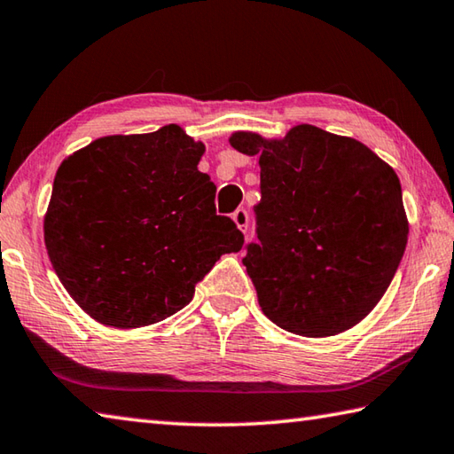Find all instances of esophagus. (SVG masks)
Instances as JSON below:
<instances>
[{
  "label": "esophagus",
  "instance_id": "34e87169",
  "mask_svg": "<svg viewBox=\"0 0 454 454\" xmlns=\"http://www.w3.org/2000/svg\"><path fill=\"white\" fill-rule=\"evenodd\" d=\"M232 220H234V224L242 230V232H246V230H248L250 216H248V212H246L244 208H238V210L232 214Z\"/></svg>",
  "mask_w": 454,
  "mask_h": 454
}]
</instances>
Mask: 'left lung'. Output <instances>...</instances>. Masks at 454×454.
Returning <instances> with one entry per match:
<instances>
[{
  "label": "left lung",
  "mask_w": 454,
  "mask_h": 454,
  "mask_svg": "<svg viewBox=\"0 0 454 454\" xmlns=\"http://www.w3.org/2000/svg\"><path fill=\"white\" fill-rule=\"evenodd\" d=\"M260 156L258 242L242 263L278 327L329 337L369 316L399 268L409 236L401 183L351 137L298 125L284 138L230 137Z\"/></svg>",
  "instance_id": "1"
}]
</instances>
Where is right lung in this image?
Wrapping results in <instances>:
<instances>
[{
    "instance_id": "add662e5",
    "label": "right lung",
    "mask_w": 454,
    "mask_h": 454,
    "mask_svg": "<svg viewBox=\"0 0 454 454\" xmlns=\"http://www.w3.org/2000/svg\"><path fill=\"white\" fill-rule=\"evenodd\" d=\"M204 145L178 125L97 138L61 162L43 234L49 260L79 308L133 329L183 309L244 234L218 216L199 170Z\"/></svg>"
}]
</instances>
